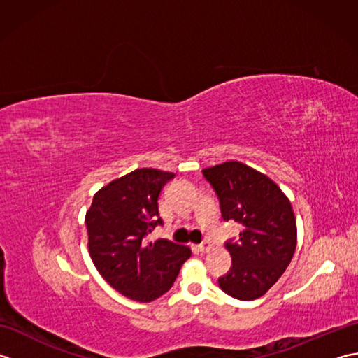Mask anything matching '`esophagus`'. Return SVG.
<instances>
[{
    "mask_svg": "<svg viewBox=\"0 0 358 358\" xmlns=\"http://www.w3.org/2000/svg\"><path fill=\"white\" fill-rule=\"evenodd\" d=\"M199 249L201 250V252H208V250H210L212 249V245H210V241L209 240H204L201 245L199 246Z\"/></svg>",
    "mask_w": 358,
    "mask_h": 358,
    "instance_id": "obj_1",
    "label": "esophagus"
}]
</instances>
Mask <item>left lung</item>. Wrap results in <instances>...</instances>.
<instances>
[{"instance_id":"left-lung-1","label":"left lung","mask_w":358,"mask_h":358,"mask_svg":"<svg viewBox=\"0 0 358 358\" xmlns=\"http://www.w3.org/2000/svg\"><path fill=\"white\" fill-rule=\"evenodd\" d=\"M203 175L218 196L222 218L241 226L240 237L224 243L232 266L218 285L234 299L255 300L277 283L295 252L291 201L271 178L240 162L208 167Z\"/></svg>"}]
</instances>
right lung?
<instances>
[{
  "label": "right lung",
  "mask_w": 358,
  "mask_h": 358,
  "mask_svg": "<svg viewBox=\"0 0 358 358\" xmlns=\"http://www.w3.org/2000/svg\"><path fill=\"white\" fill-rule=\"evenodd\" d=\"M173 177L158 169H136L100 189L86 214L95 268L115 291L135 301L149 303L166 294L191 257V249L169 240L146 241L163 226L158 196Z\"/></svg>",
  "instance_id": "right-lung-1"
}]
</instances>
